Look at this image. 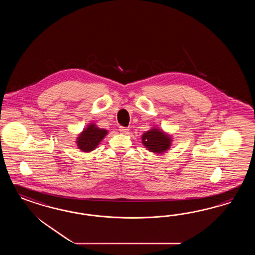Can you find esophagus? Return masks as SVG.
Instances as JSON below:
<instances>
[{
	"instance_id": "obj_1",
	"label": "esophagus",
	"mask_w": 255,
	"mask_h": 255,
	"mask_svg": "<svg viewBox=\"0 0 255 255\" xmlns=\"http://www.w3.org/2000/svg\"><path fill=\"white\" fill-rule=\"evenodd\" d=\"M120 131H121L122 133H125V134H127V133H128V131H129V129H128L127 127L121 126V127H120Z\"/></svg>"
}]
</instances>
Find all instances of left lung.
I'll list each match as a JSON object with an SVG mask.
<instances>
[{"instance_id": "obj_1", "label": "left lung", "mask_w": 255, "mask_h": 255, "mask_svg": "<svg viewBox=\"0 0 255 255\" xmlns=\"http://www.w3.org/2000/svg\"><path fill=\"white\" fill-rule=\"evenodd\" d=\"M142 142L148 150L155 153H162L169 148V135L158 129H151L142 135Z\"/></svg>"}]
</instances>
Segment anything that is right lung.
<instances>
[{
  "mask_svg": "<svg viewBox=\"0 0 255 255\" xmlns=\"http://www.w3.org/2000/svg\"><path fill=\"white\" fill-rule=\"evenodd\" d=\"M107 133V130L100 129L94 124H90L78 136L77 141V147L85 152L92 151L97 147V145H99L101 140H103Z\"/></svg>",
  "mask_w": 255,
  "mask_h": 255,
  "instance_id": "right-lung-1",
  "label": "right lung"
}]
</instances>
